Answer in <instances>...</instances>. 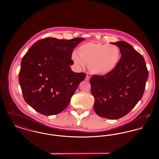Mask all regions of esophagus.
<instances>
[{
  "label": "esophagus",
  "mask_w": 159,
  "mask_h": 159,
  "mask_svg": "<svg viewBox=\"0 0 159 159\" xmlns=\"http://www.w3.org/2000/svg\"><path fill=\"white\" fill-rule=\"evenodd\" d=\"M89 79H90V77L88 76V75H86V78H85V80H87V81H88V80H89Z\"/></svg>",
  "instance_id": "1"
}]
</instances>
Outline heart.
<instances>
[{
	"label": "heart",
	"mask_w": 159,
	"mask_h": 159,
	"mask_svg": "<svg viewBox=\"0 0 159 159\" xmlns=\"http://www.w3.org/2000/svg\"><path fill=\"white\" fill-rule=\"evenodd\" d=\"M78 55L74 52L72 60L79 68L89 65L95 75H106L116 68L120 59L119 48L113 44L88 42L78 48Z\"/></svg>",
	"instance_id": "obj_1"
}]
</instances>
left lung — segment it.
Wrapping results in <instances>:
<instances>
[{
  "mask_svg": "<svg viewBox=\"0 0 159 159\" xmlns=\"http://www.w3.org/2000/svg\"><path fill=\"white\" fill-rule=\"evenodd\" d=\"M121 58L111 73L90 79L93 108L99 116L117 119L129 113L141 99L148 71L143 57L125 41L112 43Z\"/></svg>",
  "mask_w": 159,
  "mask_h": 159,
  "instance_id": "8db88e82",
  "label": "left lung"
}]
</instances>
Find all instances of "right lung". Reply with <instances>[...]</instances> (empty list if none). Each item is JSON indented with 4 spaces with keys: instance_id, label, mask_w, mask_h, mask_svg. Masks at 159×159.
Instances as JSON below:
<instances>
[{
    "instance_id": "obj_1",
    "label": "right lung",
    "mask_w": 159,
    "mask_h": 159,
    "mask_svg": "<svg viewBox=\"0 0 159 159\" xmlns=\"http://www.w3.org/2000/svg\"><path fill=\"white\" fill-rule=\"evenodd\" d=\"M84 38H48L37 41L23 57L19 82L25 101L40 114L60 113L70 101L86 74L70 66L73 49Z\"/></svg>"
}]
</instances>
